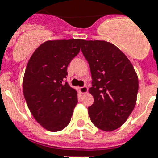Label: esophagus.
Wrapping results in <instances>:
<instances>
[{
    "label": "esophagus",
    "mask_w": 158,
    "mask_h": 158,
    "mask_svg": "<svg viewBox=\"0 0 158 158\" xmlns=\"http://www.w3.org/2000/svg\"><path fill=\"white\" fill-rule=\"evenodd\" d=\"M79 90H80V92L82 94H86V93L88 91V87L87 86H84V87H79Z\"/></svg>",
    "instance_id": "obj_1"
}]
</instances>
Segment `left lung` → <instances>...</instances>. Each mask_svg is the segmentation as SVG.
I'll return each instance as SVG.
<instances>
[{"mask_svg":"<svg viewBox=\"0 0 158 158\" xmlns=\"http://www.w3.org/2000/svg\"><path fill=\"white\" fill-rule=\"evenodd\" d=\"M82 52L90 66L94 102L88 107L90 120L104 131H113L132 113L137 101L138 79L132 64L113 44L83 40Z\"/></svg>","mask_w":158,"mask_h":158,"instance_id":"8db88e82","label":"left lung"}]
</instances>
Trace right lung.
I'll return each instance as SVG.
<instances>
[{
  "label": "right lung",
  "mask_w": 158,
  "mask_h": 158,
  "mask_svg": "<svg viewBox=\"0 0 158 158\" xmlns=\"http://www.w3.org/2000/svg\"><path fill=\"white\" fill-rule=\"evenodd\" d=\"M83 40H48L31 55L23 91L31 114L46 130L56 132L69 124L78 102L77 91L65 79L68 66L79 54Z\"/></svg>",
  "instance_id": "add662e5"
}]
</instances>
